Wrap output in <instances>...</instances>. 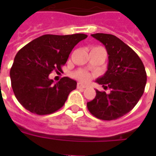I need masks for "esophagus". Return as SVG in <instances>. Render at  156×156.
<instances>
[{"label": "esophagus", "instance_id": "1", "mask_svg": "<svg viewBox=\"0 0 156 156\" xmlns=\"http://www.w3.org/2000/svg\"><path fill=\"white\" fill-rule=\"evenodd\" d=\"M77 87L78 88H86L87 87V86H86L85 84H83V83H78V85H77Z\"/></svg>", "mask_w": 156, "mask_h": 156}]
</instances>
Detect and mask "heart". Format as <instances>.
<instances>
[{"instance_id":"heart-1","label":"heart","mask_w":156,"mask_h":156,"mask_svg":"<svg viewBox=\"0 0 156 156\" xmlns=\"http://www.w3.org/2000/svg\"><path fill=\"white\" fill-rule=\"evenodd\" d=\"M75 77L78 78V80L83 81V82H87V81L90 80V75L87 72H84V71H79L78 73H75Z\"/></svg>"}]
</instances>
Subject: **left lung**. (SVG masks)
<instances>
[{
	"instance_id": "obj_1",
	"label": "left lung",
	"mask_w": 156,
	"mask_h": 156,
	"mask_svg": "<svg viewBox=\"0 0 156 156\" xmlns=\"http://www.w3.org/2000/svg\"><path fill=\"white\" fill-rule=\"evenodd\" d=\"M91 36L102 43L108 54V70L96 83L109 88L110 93L96 90V96L87 106L98 119L116 120L130 112L142 97L147 83L145 67L138 54L115 35Z\"/></svg>"
}]
</instances>
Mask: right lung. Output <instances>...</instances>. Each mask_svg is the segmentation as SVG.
<instances>
[{"instance_id":"1","label":"right lung","mask_w":156,"mask_h":156,"mask_svg":"<svg viewBox=\"0 0 156 156\" xmlns=\"http://www.w3.org/2000/svg\"><path fill=\"white\" fill-rule=\"evenodd\" d=\"M87 37L85 34L44 35L18 51L9 73L11 86L27 110L47 115L63 107L77 82L64 77L54 84L48 76L53 70L61 71L74 46Z\"/></svg>"}]
</instances>
